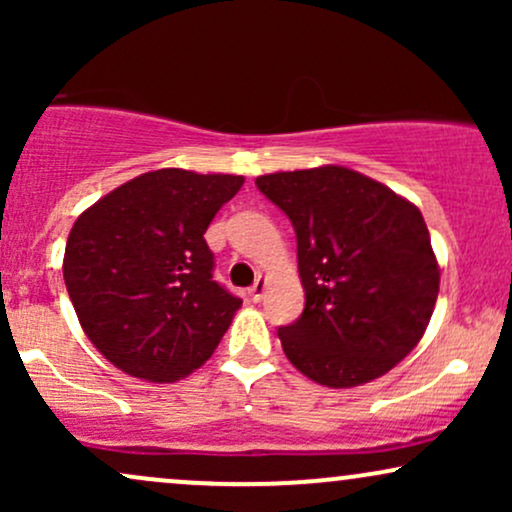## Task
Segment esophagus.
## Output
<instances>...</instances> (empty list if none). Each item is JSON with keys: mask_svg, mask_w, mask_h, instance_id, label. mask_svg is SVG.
Returning a JSON list of instances; mask_svg holds the SVG:
<instances>
[{"mask_svg": "<svg viewBox=\"0 0 512 512\" xmlns=\"http://www.w3.org/2000/svg\"><path fill=\"white\" fill-rule=\"evenodd\" d=\"M264 291H267V279H264V276H257L255 284L250 286V298L255 303H260L264 298Z\"/></svg>", "mask_w": 512, "mask_h": 512, "instance_id": "esophagus-1", "label": "esophagus"}]
</instances>
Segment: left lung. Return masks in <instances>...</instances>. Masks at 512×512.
Masks as SVG:
<instances>
[{
  "label": "left lung",
  "instance_id": "obj_1",
  "mask_svg": "<svg viewBox=\"0 0 512 512\" xmlns=\"http://www.w3.org/2000/svg\"><path fill=\"white\" fill-rule=\"evenodd\" d=\"M255 185L296 231L305 308L279 327L286 358L327 387L395 368L424 337L440 286L421 211L344 166L269 173Z\"/></svg>",
  "mask_w": 512,
  "mask_h": 512
}]
</instances>
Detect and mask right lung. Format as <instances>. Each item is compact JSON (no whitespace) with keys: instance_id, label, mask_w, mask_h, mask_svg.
Masks as SVG:
<instances>
[{"instance_id":"1","label":"right lung","mask_w":512,"mask_h":512,"mask_svg":"<svg viewBox=\"0 0 512 512\" xmlns=\"http://www.w3.org/2000/svg\"><path fill=\"white\" fill-rule=\"evenodd\" d=\"M243 175L161 168L76 219L64 284L86 337L113 366L173 383L202 366L243 305L214 281L204 233Z\"/></svg>"}]
</instances>
